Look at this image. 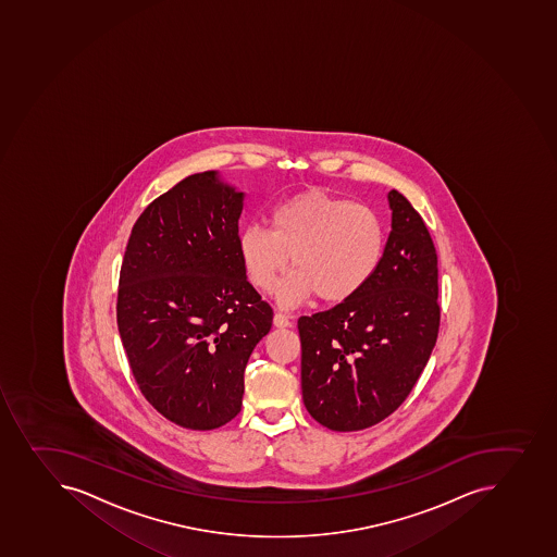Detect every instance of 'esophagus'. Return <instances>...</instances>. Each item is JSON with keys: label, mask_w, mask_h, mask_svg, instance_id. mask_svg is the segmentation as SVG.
<instances>
[{"label": "esophagus", "mask_w": 557, "mask_h": 557, "mask_svg": "<svg viewBox=\"0 0 557 557\" xmlns=\"http://www.w3.org/2000/svg\"><path fill=\"white\" fill-rule=\"evenodd\" d=\"M274 326H277V329H288V326H292V321L285 313L276 312L274 313Z\"/></svg>", "instance_id": "esophagus-1"}]
</instances>
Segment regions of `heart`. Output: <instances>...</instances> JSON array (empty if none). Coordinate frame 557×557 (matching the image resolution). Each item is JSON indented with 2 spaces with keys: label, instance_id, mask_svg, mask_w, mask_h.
<instances>
[{
  "label": "heart",
  "instance_id": "1",
  "mask_svg": "<svg viewBox=\"0 0 557 557\" xmlns=\"http://www.w3.org/2000/svg\"><path fill=\"white\" fill-rule=\"evenodd\" d=\"M386 225L373 207L308 189L277 203L271 231L242 228L238 252L245 274L272 292L288 265L296 271L280 286V301L294 307L318 294L324 302L348 301L381 267Z\"/></svg>",
  "mask_w": 557,
  "mask_h": 557
}]
</instances>
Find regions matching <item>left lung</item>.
Here are the masks:
<instances>
[{"label": "left lung", "instance_id": "obj_1", "mask_svg": "<svg viewBox=\"0 0 557 557\" xmlns=\"http://www.w3.org/2000/svg\"><path fill=\"white\" fill-rule=\"evenodd\" d=\"M392 233L370 283L330 310L302 315V403L332 431L379 424L408 398L440 329L438 261L424 220L387 195Z\"/></svg>", "mask_w": 557, "mask_h": 557}]
</instances>
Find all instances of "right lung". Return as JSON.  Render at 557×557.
<instances>
[{"mask_svg": "<svg viewBox=\"0 0 557 557\" xmlns=\"http://www.w3.org/2000/svg\"><path fill=\"white\" fill-rule=\"evenodd\" d=\"M244 193L216 171L187 176L133 225L119 276L117 326L144 397L173 424L209 431L239 413L245 366L272 308L238 252Z\"/></svg>", "mask_w": 557, "mask_h": 557, "instance_id": "right-lung-1", "label": "right lung"}]
</instances>
